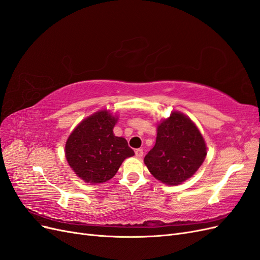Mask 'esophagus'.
<instances>
[{
	"mask_svg": "<svg viewBox=\"0 0 260 260\" xmlns=\"http://www.w3.org/2000/svg\"><path fill=\"white\" fill-rule=\"evenodd\" d=\"M135 153H136V156L140 158V157L143 156V149L142 148H137L136 151H135Z\"/></svg>",
	"mask_w": 260,
	"mask_h": 260,
	"instance_id": "34e87169",
	"label": "esophagus"
}]
</instances>
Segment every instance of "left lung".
<instances>
[{"label": "left lung", "instance_id": "left-lung-1", "mask_svg": "<svg viewBox=\"0 0 260 260\" xmlns=\"http://www.w3.org/2000/svg\"><path fill=\"white\" fill-rule=\"evenodd\" d=\"M206 155L205 141L195 123L184 114L172 112L157 127L156 143L144 162L160 182L178 185L198 171Z\"/></svg>", "mask_w": 260, "mask_h": 260}]
</instances>
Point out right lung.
Here are the masks:
<instances>
[{"label":"right lung","mask_w":260,"mask_h":260,"mask_svg":"<svg viewBox=\"0 0 260 260\" xmlns=\"http://www.w3.org/2000/svg\"><path fill=\"white\" fill-rule=\"evenodd\" d=\"M117 119L107 111L96 112L78 124L67 139L66 159L86 183L106 182L125 158L135 155L127 140L114 135Z\"/></svg>","instance_id":"right-lung-1"}]
</instances>
